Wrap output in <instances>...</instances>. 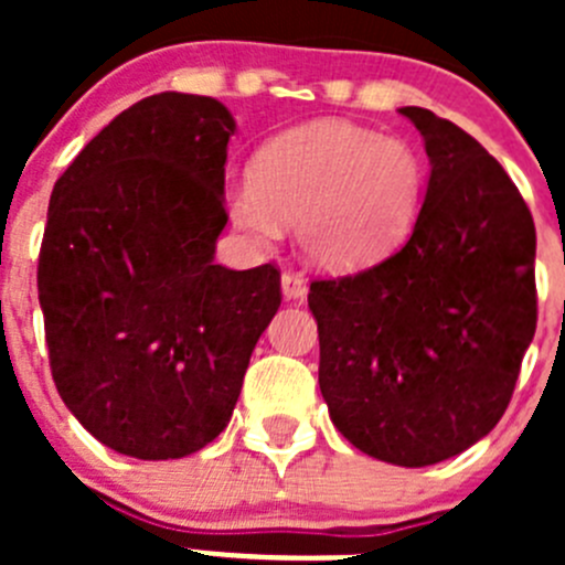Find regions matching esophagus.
Here are the masks:
<instances>
[{
    "instance_id": "esophagus-1",
    "label": "esophagus",
    "mask_w": 565,
    "mask_h": 565,
    "mask_svg": "<svg viewBox=\"0 0 565 565\" xmlns=\"http://www.w3.org/2000/svg\"><path fill=\"white\" fill-rule=\"evenodd\" d=\"M281 292L287 300H303L309 295V284H306V278L300 273L287 270L281 276Z\"/></svg>"
}]
</instances>
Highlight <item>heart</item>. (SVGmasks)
Segmentation results:
<instances>
[{
	"instance_id": "heart-1",
	"label": "heart",
	"mask_w": 565,
	"mask_h": 565,
	"mask_svg": "<svg viewBox=\"0 0 565 565\" xmlns=\"http://www.w3.org/2000/svg\"><path fill=\"white\" fill-rule=\"evenodd\" d=\"M426 163L409 141L341 119L267 141L226 193L232 224L267 248L295 224L311 265L350 273L388 256L418 224Z\"/></svg>"
}]
</instances>
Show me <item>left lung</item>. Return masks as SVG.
Here are the masks:
<instances>
[{
	"label": "left lung",
	"mask_w": 565,
	"mask_h": 565,
	"mask_svg": "<svg viewBox=\"0 0 565 565\" xmlns=\"http://www.w3.org/2000/svg\"><path fill=\"white\" fill-rule=\"evenodd\" d=\"M431 174L413 235L369 270L311 281L319 391L369 457L426 467L503 418L535 333V226L505 169L429 108Z\"/></svg>",
	"instance_id": "left-lung-1"
}]
</instances>
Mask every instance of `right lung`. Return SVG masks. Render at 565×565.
Returning a JSON list of instances; mask_svg holds the SVG:
<instances>
[{"instance_id":"1","label":"right lung","mask_w":565,"mask_h":565,"mask_svg":"<svg viewBox=\"0 0 565 565\" xmlns=\"http://www.w3.org/2000/svg\"><path fill=\"white\" fill-rule=\"evenodd\" d=\"M230 108L161 93L111 119L56 180L38 262L51 377L117 454L180 459L226 429L281 306L273 265H215Z\"/></svg>"}]
</instances>
